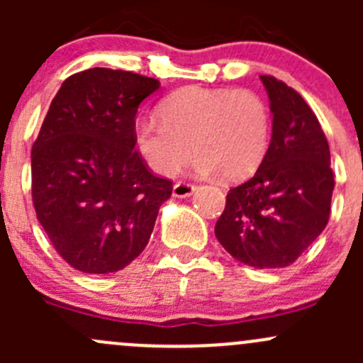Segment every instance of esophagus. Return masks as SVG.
<instances>
[{
	"label": "esophagus",
	"mask_w": 363,
	"mask_h": 363,
	"mask_svg": "<svg viewBox=\"0 0 363 363\" xmlns=\"http://www.w3.org/2000/svg\"><path fill=\"white\" fill-rule=\"evenodd\" d=\"M195 186L189 184V182H184V181H179L174 184V189H172V193H174L175 199H186V196H191L193 191H195Z\"/></svg>",
	"instance_id": "esophagus-1"
}]
</instances>
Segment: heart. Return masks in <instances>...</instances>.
I'll return each mask as SVG.
<instances>
[{
  "instance_id": "b5f03b06",
  "label": "heart",
  "mask_w": 363,
  "mask_h": 363,
  "mask_svg": "<svg viewBox=\"0 0 363 363\" xmlns=\"http://www.w3.org/2000/svg\"><path fill=\"white\" fill-rule=\"evenodd\" d=\"M160 117H138L133 140L161 177H174L193 149L199 174L235 181L252 174L269 147V107L250 89L184 87L161 101Z\"/></svg>"
}]
</instances>
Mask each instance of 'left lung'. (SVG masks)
<instances>
[{"label":"left lung","mask_w":363,"mask_h":363,"mask_svg":"<svg viewBox=\"0 0 363 363\" xmlns=\"http://www.w3.org/2000/svg\"><path fill=\"white\" fill-rule=\"evenodd\" d=\"M272 112V138L256 174L226 195L214 233L235 259L281 269L302 255L330 218L334 174L320 121L276 77H259Z\"/></svg>","instance_id":"1"}]
</instances>
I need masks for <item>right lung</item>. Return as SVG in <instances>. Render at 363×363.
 Listing matches in <instances>:
<instances>
[{
  "mask_svg": "<svg viewBox=\"0 0 363 363\" xmlns=\"http://www.w3.org/2000/svg\"><path fill=\"white\" fill-rule=\"evenodd\" d=\"M160 82L111 68L68 77L31 151L36 218L73 269L111 274L147 246L172 181L156 177L135 149L138 105Z\"/></svg>",
  "mask_w": 363,
  "mask_h": 363,
  "instance_id": "right-lung-1",
  "label": "right lung"
}]
</instances>
